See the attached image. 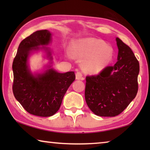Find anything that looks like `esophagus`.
Returning a JSON list of instances; mask_svg holds the SVG:
<instances>
[{
	"mask_svg": "<svg viewBox=\"0 0 150 150\" xmlns=\"http://www.w3.org/2000/svg\"><path fill=\"white\" fill-rule=\"evenodd\" d=\"M75 75H76V79H78V80L84 79V77H83L82 73L80 71H77V73H75Z\"/></svg>",
	"mask_w": 150,
	"mask_h": 150,
	"instance_id": "1",
	"label": "esophagus"
}]
</instances>
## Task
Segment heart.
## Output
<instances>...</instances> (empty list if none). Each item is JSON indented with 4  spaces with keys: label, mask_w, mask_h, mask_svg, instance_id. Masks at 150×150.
Instances as JSON below:
<instances>
[{
    "label": "heart",
    "mask_w": 150,
    "mask_h": 150,
    "mask_svg": "<svg viewBox=\"0 0 150 150\" xmlns=\"http://www.w3.org/2000/svg\"><path fill=\"white\" fill-rule=\"evenodd\" d=\"M75 56L84 59L82 69L88 74H97L108 64L112 57V50L103 40L87 38L77 40L73 44Z\"/></svg>",
    "instance_id": "1"
}]
</instances>
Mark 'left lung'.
<instances>
[{
	"label": "left lung",
	"mask_w": 150,
	"mask_h": 150,
	"mask_svg": "<svg viewBox=\"0 0 150 150\" xmlns=\"http://www.w3.org/2000/svg\"><path fill=\"white\" fill-rule=\"evenodd\" d=\"M117 62L99 74L86 77L85 97L88 108L100 116H116L125 110L138 90L139 65L130 47L116 38Z\"/></svg>",
	"instance_id": "1"
}]
</instances>
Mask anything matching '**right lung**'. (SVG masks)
<instances>
[{"label":"right lung","mask_w":150,"mask_h":150,"mask_svg":"<svg viewBox=\"0 0 150 150\" xmlns=\"http://www.w3.org/2000/svg\"><path fill=\"white\" fill-rule=\"evenodd\" d=\"M51 38L52 34L47 30L34 32L20 42L12 63L14 97L28 112L42 117L57 112L66 91L75 79L73 71L60 73L51 66L42 73L34 75L30 71L28 59L33 51L44 49L52 59L50 51L45 47L50 44Z\"/></svg>","instance_id":"obj_1"}]
</instances>
